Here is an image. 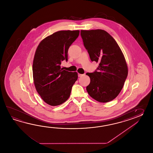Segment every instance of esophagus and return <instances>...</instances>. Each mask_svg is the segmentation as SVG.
Masks as SVG:
<instances>
[{
	"mask_svg": "<svg viewBox=\"0 0 153 153\" xmlns=\"http://www.w3.org/2000/svg\"><path fill=\"white\" fill-rule=\"evenodd\" d=\"M82 75H84V74H80V73L78 74V76H79V77H81Z\"/></svg>",
	"mask_w": 153,
	"mask_h": 153,
	"instance_id": "34e87169",
	"label": "esophagus"
}]
</instances>
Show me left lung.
<instances>
[{"label": "left lung", "mask_w": 153, "mask_h": 153, "mask_svg": "<svg viewBox=\"0 0 153 153\" xmlns=\"http://www.w3.org/2000/svg\"><path fill=\"white\" fill-rule=\"evenodd\" d=\"M81 38L92 61L99 63L97 71L86 75L90 83L88 94L96 101L106 103L117 97L128 74L127 63L117 42L102 29L81 30Z\"/></svg>", "instance_id": "1"}]
</instances>
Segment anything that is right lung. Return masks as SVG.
I'll use <instances>...</instances> for the list:
<instances>
[{
	"label": "right lung",
	"instance_id": "1",
	"mask_svg": "<svg viewBox=\"0 0 153 153\" xmlns=\"http://www.w3.org/2000/svg\"><path fill=\"white\" fill-rule=\"evenodd\" d=\"M80 31L60 30L42 39L36 49L33 62V77L36 90L42 100L51 106L63 103L70 96L78 79L77 72L61 67L68 60L69 46Z\"/></svg>",
	"mask_w": 153,
	"mask_h": 153
}]
</instances>
